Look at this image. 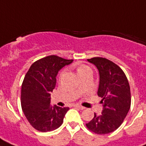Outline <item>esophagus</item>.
<instances>
[{
  "mask_svg": "<svg viewBox=\"0 0 146 146\" xmlns=\"http://www.w3.org/2000/svg\"><path fill=\"white\" fill-rule=\"evenodd\" d=\"M73 106L75 107V108H76L80 109V110H84V109H85L84 107L81 106V105H80V104H74Z\"/></svg>",
  "mask_w": 146,
  "mask_h": 146,
  "instance_id": "obj_1",
  "label": "esophagus"
}]
</instances>
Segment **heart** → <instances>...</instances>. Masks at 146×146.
Instances as JSON below:
<instances>
[{
    "label": "heart",
    "instance_id": "b5f03b06",
    "mask_svg": "<svg viewBox=\"0 0 146 146\" xmlns=\"http://www.w3.org/2000/svg\"><path fill=\"white\" fill-rule=\"evenodd\" d=\"M76 72H77V74L79 75V76L81 77V76H84L85 74H86V73H88L89 72H92V70L89 66L82 64V65H80V66H78L77 67H76ZM62 76H63V73H61L60 78L62 77Z\"/></svg>",
    "mask_w": 146,
    "mask_h": 146
}]
</instances>
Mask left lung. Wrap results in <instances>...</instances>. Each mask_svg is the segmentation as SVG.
<instances>
[{
  "instance_id": "1",
  "label": "left lung",
  "mask_w": 146,
  "mask_h": 146,
  "mask_svg": "<svg viewBox=\"0 0 146 146\" xmlns=\"http://www.w3.org/2000/svg\"><path fill=\"white\" fill-rule=\"evenodd\" d=\"M97 67L99 73L98 96L102 98L103 110L100 115L94 113L86 127L95 133H112L124 120L131 104L129 82L122 69L104 57L87 60Z\"/></svg>"
}]
</instances>
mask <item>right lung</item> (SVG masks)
<instances>
[{"label": "right lung", "mask_w": 146, "mask_h": 146, "mask_svg": "<svg viewBox=\"0 0 146 146\" xmlns=\"http://www.w3.org/2000/svg\"><path fill=\"white\" fill-rule=\"evenodd\" d=\"M73 60L56 55L43 57L32 64L21 89V106L31 126L41 132H49L61 126L69 108L52 106L50 93L56 86L58 71Z\"/></svg>", "instance_id": "add662e5"}]
</instances>
